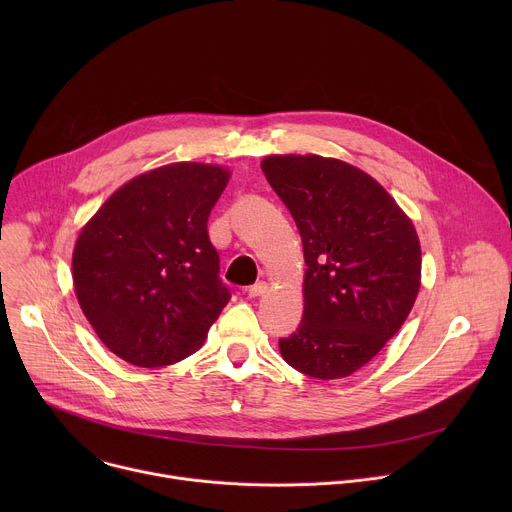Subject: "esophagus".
Here are the masks:
<instances>
[{
	"instance_id": "obj_1",
	"label": "esophagus",
	"mask_w": 512,
	"mask_h": 512,
	"mask_svg": "<svg viewBox=\"0 0 512 512\" xmlns=\"http://www.w3.org/2000/svg\"><path fill=\"white\" fill-rule=\"evenodd\" d=\"M269 291V285H267V281H257L255 285H251L249 289H247V294H249V298H261V296H265Z\"/></svg>"
}]
</instances>
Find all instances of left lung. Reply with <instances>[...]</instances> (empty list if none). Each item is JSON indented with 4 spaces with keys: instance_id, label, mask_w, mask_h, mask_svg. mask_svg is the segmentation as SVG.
I'll use <instances>...</instances> for the list:
<instances>
[{
    "instance_id": "8db88e82",
    "label": "left lung",
    "mask_w": 512,
    "mask_h": 512,
    "mask_svg": "<svg viewBox=\"0 0 512 512\" xmlns=\"http://www.w3.org/2000/svg\"><path fill=\"white\" fill-rule=\"evenodd\" d=\"M261 170L304 245V316L279 340L283 360L320 381L375 358L407 320L421 285L411 218L367 172L316 154L267 156Z\"/></svg>"
}]
</instances>
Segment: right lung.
Instances as JSON below:
<instances>
[{
	"label": "right lung",
	"mask_w": 512,
	"mask_h": 512,
	"mask_svg": "<svg viewBox=\"0 0 512 512\" xmlns=\"http://www.w3.org/2000/svg\"><path fill=\"white\" fill-rule=\"evenodd\" d=\"M231 170L176 162L117 188L72 251L79 306L125 362L158 369L194 354L229 304L208 214Z\"/></svg>",
	"instance_id": "obj_1"
}]
</instances>
